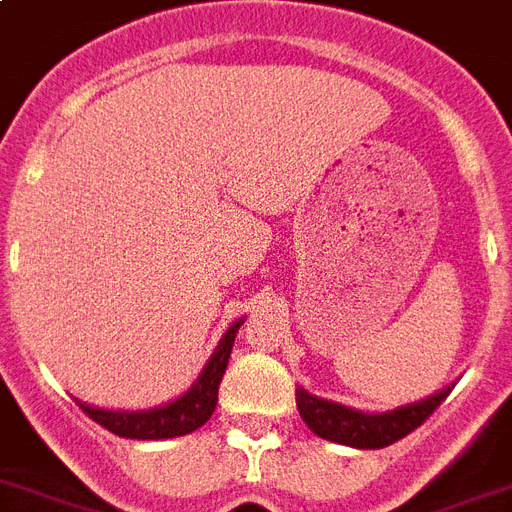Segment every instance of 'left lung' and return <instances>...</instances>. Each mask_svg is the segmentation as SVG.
<instances>
[{"mask_svg":"<svg viewBox=\"0 0 512 512\" xmlns=\"http://www.w3.org/2000/svg\"><path fill=\"white\" fill-rule=\"evenodd\" d=\"M450 390H453V384H447L434 395L416 400V403L400 405V408L384 413H366L356 411L350 405L316 398L303 387H298L295 405H298V413L316 437L337 442V445L358 447V450H377V447L392 445V442L403 439L405 434H411L413 429H418L442 405Z\"/></svg>","mask_w":512,"mask_h":512,"instance_id":"1","label":"left lung"}]
</instances>
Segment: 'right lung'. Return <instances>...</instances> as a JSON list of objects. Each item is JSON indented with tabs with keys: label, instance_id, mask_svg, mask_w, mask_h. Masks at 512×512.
Masks as SVG:
<instances>
[{
	"label": "right lung",
	"instance_id": "right-lung-1",
	"mask_svg": "<svg viewBox=\"0 0 512 512\" xmlns=\"http://www.w3.org/2000/svg\"><path fill=\"white\" fill-rule=\"evenodd\" d=\"M246 322L240 316L238 322H232L222 340L217 342V348L201 369L198 379L190 384L188 390L180 398L170 400V403L156 405L149 411H104L96 405L80 403L78 405L88 416L94 418L96 424L109 429L117 437L128 439H170V437H183V434L196 432L198 426H204L211 418L214 408H217V395H219V382L225 377L227 361H230L232 342L238 335L240 324Z\"/></svg>",
	"mask_w": 512,
	"mask_h": 512
}]
</instances>
